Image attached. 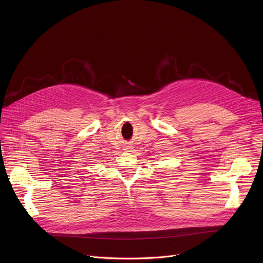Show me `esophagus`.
Returning a JSON list of instances; mask_svg holds the SVG:
<instances>
[{
	"instance_id": "obj_1",
	"label": "esophagus",
	"mask_w": 263,
	"mask_h": 263,
	"mask_svg": "<svg viewBox=\"0 0 263 263\" xmlns=\"http://www.w3.org/2000/svg\"><path fill=\"white\" fill-rule=\"evenodd\" d=\"M128 149H130V146H127V148H126V150H128Z\"/></svg>"
}]
</instances>
